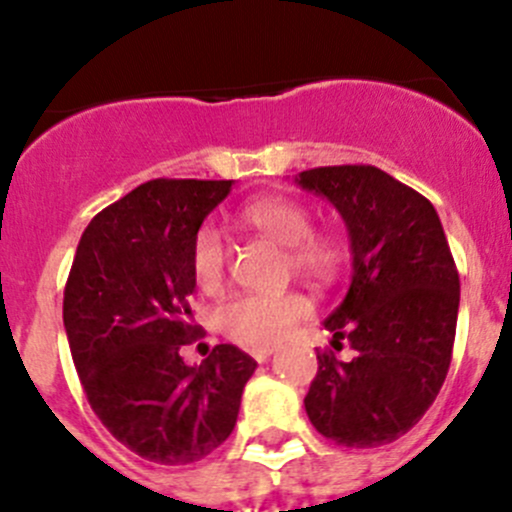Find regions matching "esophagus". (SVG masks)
I'll return each mask as SVG.
<instances>
[{
    "label": "esophagus",
    "instance_id": "34e87169",
    "mask_svg": "<svg viewBox=\"0 0 512 512\" xmlns=\"http://www.w3.org/2000/svg\"><path fill=\"white\" fill-rule=\"evenodd\" d=\"M272 352H275V347H257V349H250V356H252V359L260 361V364H262V361L270 359Z\"/></svg>",
    "mask_w": 512,
    "mask_h": 512
}]
</instances>
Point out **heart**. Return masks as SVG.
<instances>
[{
    "label": "heart",
    "instance_id": "obj_1",
    "mask_svg": "<svg viewBox=\"0 0 512 512\" xmlns=\"http://www.w3.org/2000/svg\"><path fill=\"white\" fill-rule=\"evenodd\" d=\"M250 230L285 250L287 267L314 282L337 277L344 262V245L334 232L312 230V215L297 200L265 195L240 210ZM190 275L205 294H215L225 280V247L218 230L203 225L190 245ZM312 314V302L302 292L237 294L218 309V327L242 347H270L289 329Z\"/></svg>",
    "mask_w": 512,
    "mask_h": 512
}]
</instances>
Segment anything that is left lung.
<instances>
[{"mask_svg":"<svg viewBox=\"0 0 512 512\" xmlns=\"http://www.w3.org/2000/svg\"><path fill=\"white\" fill-rule=\"evenodd\" d=\"M297 183L324 195L352 240V285L324 322L334 349L317 352L304 396L312 426L347 448L396 441L428 411L446 381L456 339V262L436 208L374 165L302 170Z\"/></svg>","mask_w":512,"mask_h":512,"instance_id":"left-lung-1","label":"left lung"}]
</instances>
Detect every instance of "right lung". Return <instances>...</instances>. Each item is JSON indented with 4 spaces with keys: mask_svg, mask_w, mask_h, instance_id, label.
I'll list each match as a JSON object with an SVG mask.
<instances>
[{
    "mask_svg": "<svg viewBox=\"0 0 512 512\" xmlns=\"http://www.w3.org/2000/svg\"><path fill=\"white\" fill-rule=\"evenodd\" d=\"M232 180L156 178L108 205L76 247L64 327L81 386L116 441L163 466L210 456L232 433L257 361L220 344L200 366L190 245Z\"/></svg>",
    "mask_w": 512,
    "mask_h": 512,
    "instance_id": "add662e5",
    "label": "right lung"
}]
</instances>
